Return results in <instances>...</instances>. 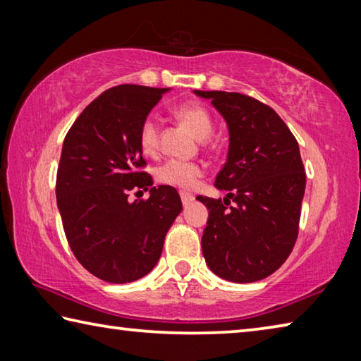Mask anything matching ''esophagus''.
Returning a JSON list of instances; mask_svg holds the SVG:
<instances>
[{"label":"esophagus","instance_id":"1","mask_svg":"<svg viewBox=\"0 0 361 361\" xmlns=\"http://www.w3.org/2000/svg\"><path fill=\"white\" fill-rule=\"evenodd\" d=\"M180 200H182V204L188 206L193 201V195L188 193V192H180Z\"/></svg>","mask_w":361,"mask_h":361}]
</instances>
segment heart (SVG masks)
Wrapping results in <instances>:
<instances>
[{"label":"heart","mask_w":361,"mask_h":361,"mask_svg":"<svg viewBox=\"0 0 361 361\" xmlns=\"http://www.w3.org/2000/svg\"><path fill=\"white\" fill-rule=\"evenodd\" d=\"M174 116L184 123L198 139H204L212 131V117L209 111L200 103H187L180 104L174 109ZM158 122L154 116H147L141 126H139L137 141L139 147L145 155L155 154L158 149ZM203 169L198 163L182 161V160H168L155 171L157 179L161 184L179 187V188H192Z\"/></svg>","instance_id":"heart-1"}]
</instances>
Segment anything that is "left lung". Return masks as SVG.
Masks as SVG:
<instances>
[{
    "label": "left lung",
    "mask_w": 361,
    "mask_h": 361,
    "mask_svg": "<svg viewBox=\"0 0 361 361\" xmlns=\"http://www.w3.org/2000/svg\"><path fill=\"white\" fill-rule=\"evenodd\" d=\"M230 133L226 163L216 187L226 197L197 198L209 219L201 238L214 274L225 281H262L287 260L298 236L306 173L292 131L274 109L241 93L203 92Z\"/></svg>",
    "instance_id": "8db88e82"
}]
</instances>
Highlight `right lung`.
I'll return each instance as SVG.
<instances>
[{"label": "right lung", "mask_w": 361, "mask_h": 361, "mask_svg": "<svg viewBox=\"0 0 361 361\" xmlns=\"http://www.w3.org/2000/svg\"><path fill=\"white\" fill-rule=\"evenodd\" d=\"M169 88L117 85L93 99L63 141L56 206L74 257L111 283L133 282L160 260L164 236L182 211L174 187H152L137 133ZM131 190L147 200H128Z\"/></svg>", "instance_id": "obj_1"}]
</instances>
